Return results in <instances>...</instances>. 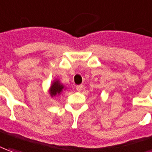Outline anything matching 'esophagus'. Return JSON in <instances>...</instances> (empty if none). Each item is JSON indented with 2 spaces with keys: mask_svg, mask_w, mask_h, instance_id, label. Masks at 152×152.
Returning <instances> with one entry per match:
<instances>
[{
  "mask_svg": "<svg viewBox=\"0 0 152 152\" xmlns=\"http://www.w3.org/2000/svg\"><path fill=\"white\" fill-rule=\"evenodd\" d=\"M83 84L77 85V86H76V89H77V91H78V92H80V91L83 89Z\"/></svg>",
  "mask_w": 152,
  "mask_h": 152,
  "instance_id": "1",
  "label": "esophagus"
}]
</instances>
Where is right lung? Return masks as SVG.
I'll list each match as a JSON object with an SVG mask.
<instances>
[{
	"label": "right lung",
	"mask_w": 152,
	"mask_h": 152,
	"mask_svg": "<svg viewBox=\"0 0 152 152\" xmlns=\"http://www.w3.org/2000/svg\"><path fill=\"white\" fill-rule=\"evenodd\" d=\"M63 89H64V85H62L58 82V80L54 81L50 89V94L51 97H54V96H56L57 94H59L62 92Z\"/></svg>",
	"instance_id": "obj_1"
}]
</instances>
